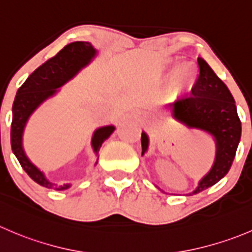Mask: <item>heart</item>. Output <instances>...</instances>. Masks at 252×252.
Here are the masks:
<instances>
[{
  "instance_id": "1",
  "label": "heart",
  "mask_w": 252,
  "mask_h": 252,
  "mask_svg": "<svg viewBox=\"0 0 252 252\" xmlns=\"http://www.w3.org/2000/svg\"><path fill=\"white\" fill-rule=\"evenodd\" d=\"M161 69L168 79V86L175 94H189L196 87L198 71L191 63L180 64L177 59L167 58L161 61Z\"/></svg>"
}]
</instances>
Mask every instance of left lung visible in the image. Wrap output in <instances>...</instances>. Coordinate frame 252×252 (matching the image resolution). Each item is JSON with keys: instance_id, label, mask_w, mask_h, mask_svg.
Returning <instances> with one entry per match:
<instances>
[{"instance_id": "8db88e82", "label": "left lung", "mask_w": 252, "mask_h": 252, "mask_svg": "<svg viewBox=\"0 0 252 252\" xmlns=\"http://www.w3.org/2000/svg\"><path fill=\"white\" fill-rule=\"evenodd\" d=\"M198 65L199 77L192 96L170 104L173 119L189 129L208 133L216 141L213 166L189 194L212 187L229 172L241 138V122L233 94L206 60L198 58ZM141 155L149 149V136L145 131L141 133Z\"/></svg>"}]
</instances>
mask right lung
Returning <instances> with one entry per match:
<instances>
[{"label":"right lung","instance_id":"right-lung-1","mask_svg":"<svg viewBox=\"0 0 252 252\" xmlns=\"http://www.w3.org/2000/svg\"><path fill=\"white\" fill-rule=\"evenodd\" d=\"M96 55L97 50L89 41H74L67 44L54 58L49 59L35 71L32 72L31 76L17 91L12 106V114H13L11 124L12 151L29 177L43 187L64 191L71 187V183H64V185L53 183L45 177L43 171L39 170L29 160L23 149V133L27 122L41 103L55 96L60 87L74 79L96 58ZM114 129H116L114 126H99L94 131L91 145L96 156H98V151L103 141L109 138Z\"/></svg>","mask_w":252,"mask_h":252}]
</instances>
